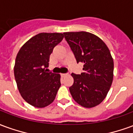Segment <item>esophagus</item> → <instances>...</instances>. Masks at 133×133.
<instances>
[{
    "label": "esophagus",
    "instance_id": "34e87169",
    "mask_svg": "<svg viewBox=\"0 0 133 133\" xmlns=\"http://www.w3.org/2000/svg\"><path fill=\"white\" fill-rule=\"evenodd\" d=\"M68 75V74L67 73H62L61 74V76H62V78H65V76H67Z\"/></svg>",
    "mask_w": 133,
    "mask_h": 133
}]
</instances>
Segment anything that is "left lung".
Wrapping results in <instances>:
<instances>
[{
    "label": "left lung",
    "instance_id": "left-lung-1",
    "mask_svg": "<svg viewBox=\"0 0 133 133\" xmlns=\"http://www.w3.org/2000/svg\"><path fill=\"white\" fill-rule=\"evenodd\" d=\"M77 63H83L84 72L72 73L74 82L69 90L76 103L84 108L98 105L105 98L113 80L114 63L106 44L92 33H64Z\"/></svg>",
    "mask_w": 133,
    "mask_h": 133
}]
</instances>
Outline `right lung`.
I'll return each instance as SVG.
<instances>
[{
    "mask_svg": "<svg viewBox=\"0 0 133 133\" xmlns=\"http://www.w3.org/2000/svg\"><path fill=\"white\" fill-rule=\"evenodd\" d=\"M63 33H41L29 39L18 52L14 75L19 92L28 103L43 108L54 101L61 85V75L48 72L50 55Z\"/></svg>",
    "mask_w": 133,
    "mask_h": 133,
    "instance_id": "right-lung-1",
    "label": "right lung"
}]
</instances>
